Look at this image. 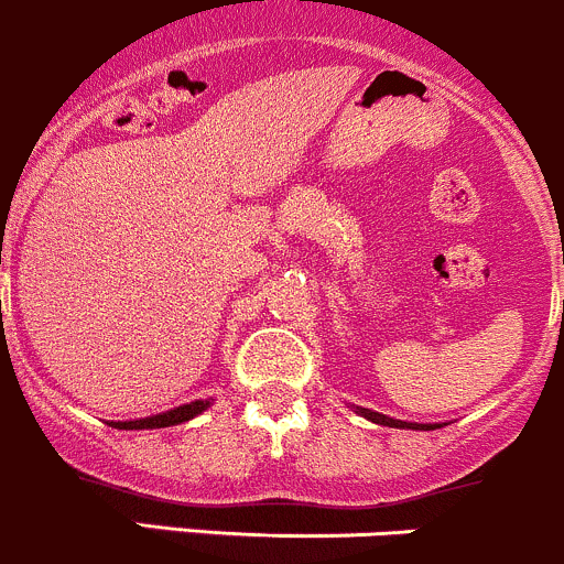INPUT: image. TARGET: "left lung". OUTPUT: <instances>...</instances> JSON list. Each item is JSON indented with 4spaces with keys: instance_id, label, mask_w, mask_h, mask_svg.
<instances>
[{
    "instance_id": "1",
    "label": "left lung",
    "mask_w": 564,
    "mask_h": 564,
    "mask_svg": "<svg viewBox=\"0 0 564 564\" xmlns=\"http://www.w3.org/2000/svg\"><path fill=\"white\" fill-rule=\"evenodd\" d=\"M359 411L365 420L376 422V425H387V427H409V431H433V427L438 425H414V422H400V420H392V416L387 414H378V411H370V409H356Z\"/></svg>"
}]
</instances>
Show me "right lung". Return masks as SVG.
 I'll use <instances>...</instances> for the list:
<instances>
[{
	"instance_id": "right-lung-1",
	"label": "right lung",
	"mask_w": 564,
	"mask_h": 564,
	"mask_svg": "<svg viewBox=\"0 0 564 564\" xmlns=\"http://www.w3.org/2000/svg\"><path fill=\"white\" fill-rule=\"evenodd\" d=\"M208 405L210 400H194V403L177 405V409L164 411V414L144 416V420H133V422H109V425L120 427V431H148V427L153 431V427H172V425H181V422L194 420V416L203 414Z\"/></svg>"
}]
</instances>
